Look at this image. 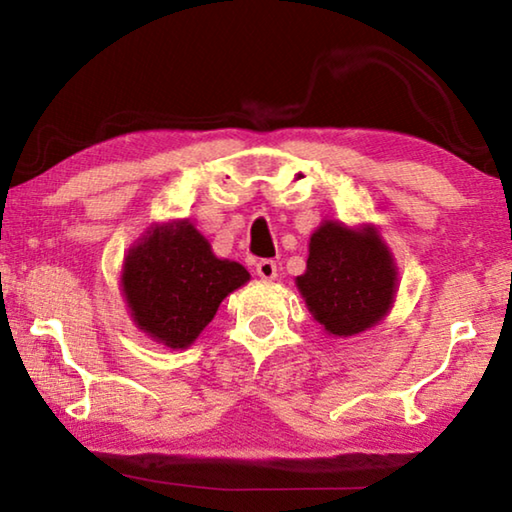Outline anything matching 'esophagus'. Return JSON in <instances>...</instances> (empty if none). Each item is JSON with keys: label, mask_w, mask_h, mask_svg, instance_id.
Masks as SVG:
<instances>
[{"label": "esophagus", "mask_w": 512, "mask_h": 512, "mask_svg": "<svg viewBox=\"0 0 512 512\" xmlns=\"http://www.w3.org/2000/svg\"><path fill=\"white\" fill-rule=\"evenodd\" d=\"M255 273L262 277V280H275L277 277V266L273 259H259L255 264Z\"/></svg>", "instance_id": "obj_1"}]
</instances>
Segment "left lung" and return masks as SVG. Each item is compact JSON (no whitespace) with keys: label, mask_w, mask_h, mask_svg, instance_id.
<instances>
[{"label":"left lung","mask_w":512,"mask_h":512,"mask_svg":"<svg viewBox=\"0 0 512 512\" xmlns=\"http://www.w3.org/2000/svg\"><path fill=\"white\" fill-rule=\"evenodd\" d=\"M307 307L329 334L352 336L384 318L395 293V266L381 239L327 221L309 244L307 271L298 275Z\"/></svg>","instance_id":"1"}]
</instances>
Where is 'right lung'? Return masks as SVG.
I'll return each instance as SVG.
<instances>
[{
  "label": "right lung",
  "instance_id": "right-lung-1",
  "mask_svg": "<svg viewBox=\"0 0 512 512\" xmlns=\"http://www.w3.org/2000/svg\"><path fill=\"white\" fill-rule=\"evenodd\" d=\"M248 277L241 264L216 259L192 223H180L151 230L128 253L121 284L140 329L169 348H187Z\"/></svg>",
  "mask_w": 512,
  "mask_h": 512
}]
</instances>
